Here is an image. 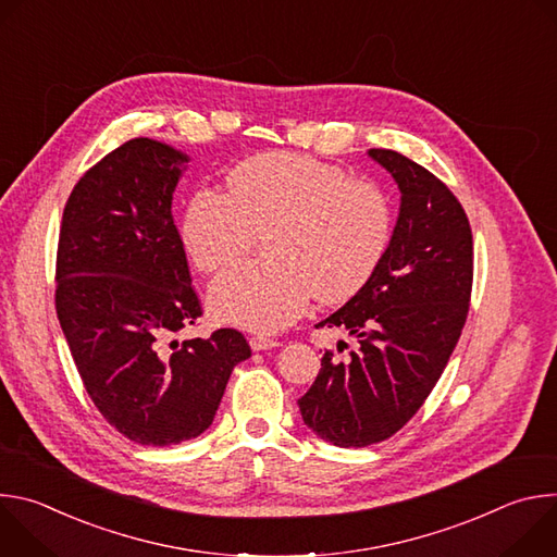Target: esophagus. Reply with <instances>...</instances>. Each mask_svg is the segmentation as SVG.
<instances>
[{"label":"esophagus","instance_id":"obj_1","mask_svg":"<svg viewBox=\"0 0 557 557\" xmlns=\"http://www.w3.org/2000/svg\"><path fill=\"white\" fill-rule=\"evenodd\" d=\"M251 350H256V352H260V350H271V348H277L280 346V342H275V339H267V337H251Z\"/></svg>","mask_w":557,"mask_h":557}]
</instances>
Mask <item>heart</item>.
I'll list each match as a JSON object with an SVG mask.
<instances>
[{"label":"heart","mask_w":557,"mask_h":557,"mask_svg":"<svg viewBox=\"0 0 557 557\" xmlns=\"http://www.w3.org/2000/svg\"><path fill=\"white\" fill-rule=\"evenodd\" d=\"M389 202L368 181L335 165L271 151L231 170L226 194L198 191L183 215L185 251L200 271L243 260L269 233L273 262L222 273L209 290L218 320L253 333H277L312 295L337 304L374 273L389 240Z\"/></svg>","instance_id":"heart-1"}]
</instances>
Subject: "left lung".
<instances>
[{
    "mask_svg": "<svg viewBox=\"0 0 557 557\" xmlns=\"http://www.w3.org/2000/svg\"><path fill=\"white\" fill-rule=\"evenodd\" d=\"M401 191L389 245L368 282L324 322L357 339L348 359L322 357L297 401L304 423L337 447L399 432L441 379L467 320L473 245L456 196L392 149H368Z\"/></svg>",
    "mask_w": 557,
    "mask_h": 557,
    "instance_id": "obj_1",
    "label": "left lung"
}]
</instances>
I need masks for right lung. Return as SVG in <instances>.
Wrapping results in <instances>:
<instances>
[{
  "label": "right lung",
  "mask_w": 557,
  "mask_h": 557,
  "mask_svg": "<svg viewBox=\"0 0 557 557\" xmlns=\"http://www.w3.org/2000/svg\"><path fill=\"white\" fill-rule=\"evenodd\" d=\"M191 158L132 138L78 181L57 251V314L90 399L123 436L165 447L200 436L247 339L220 329L178 335L202 314L172 218Z\"/></svg>",
  "instance_id": "right-lung-1"
}]
</instances>
